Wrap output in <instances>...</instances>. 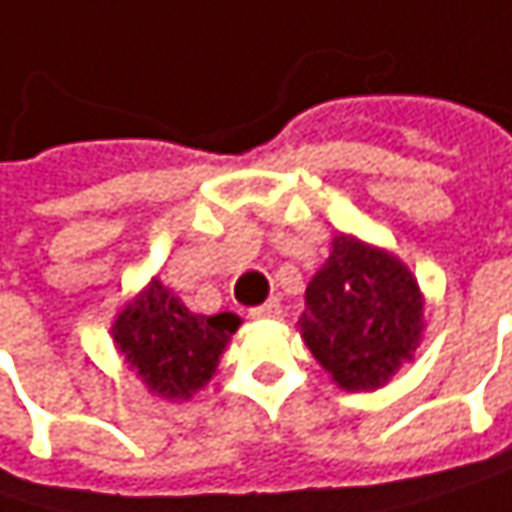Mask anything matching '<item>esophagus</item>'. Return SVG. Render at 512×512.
Listing matches in <instances>:
<instances>
[{"label": "esophagus", "instance_id": "1", "mask_svg": "<svg viewBox=\"0 0 512 512\" xmlns=\"http://www.w3.org/2000/svg\"><path fill=\"white\" fill-rule=\"evenodd\" d=\"M252 318H281V301L278 298H269L266 304H260L255 310H249Z\"/></svg>", "mask_w": 512, "mask_h": 512}]
</instances>
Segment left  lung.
Segmentation results:
<instances>
[{
  "label": "left lung",
  "mask_w": 512,
  "mask_h": 512,
  "mask_svg": "<svg viewBox=\"0 0 512 512\" xmlns=\"http://www.w3.org/2000/svg\"><path fill=\"white\" fill-rule=\"evenodd\" d=\"M301 336L345 391L379 388L394 374L423 330L417 281L397 257L347 234L307 286Z\"/></svg>",
  "instance_id": "left-lung-1"
}]
</instances>
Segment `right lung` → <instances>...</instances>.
Returning <instances> with one entry per match:
<instances>
[{"label": "right lung", "mask_w": 512, "mask_h": 512, "mask_svg": "<svg viewBox=\"0 0 512 512\" xmlns=\"http://www.w3.org/2000/svg\"><path fill=\"white\" fill-rule=\"evenodd\" d=\"M240 318L194 316L159 281L118 316L112 333L130 368L167 400H188L217 371L220 353Z\"/></svg>", "instance_id": "add662e5"}]
</instances>
